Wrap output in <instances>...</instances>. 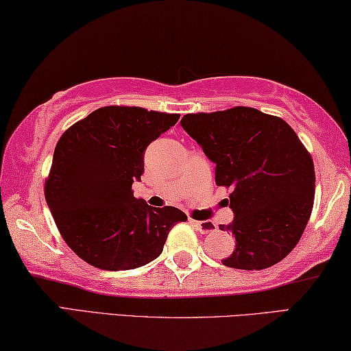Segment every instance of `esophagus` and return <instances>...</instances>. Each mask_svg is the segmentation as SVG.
<instances>
[{
	"label": "esophagus",
	"mask_w": 351,
	"mask_h": 351,
	"mask_svg": "<svg viewBox=\"0 0 351 351\" xmlns=\"http://www.w3.org/2000/svg\"><path fill=\"white\" fill-rule=\"evenodd\" d=\"M194 225L197 226V230L202 234H210V232H214L217 230V225L214 223L213 220H200V222H194Z\"/></svg>",
	"instance_id": "1"
}]
</instances>
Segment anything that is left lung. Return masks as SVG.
<instances>
[{
    "mask_svg": "<svg viewBox=\"0 0 351 351\" xmlns=\"http://www.w3.org/2000/svg\"><path fill=\"white\" fill-rule=\"evenodd\" d=\"M182 128L216 163L217 186L231 188L234 220L220 225L236 237L223 265L265 269L291 253L315 204V165L280 117L236 106L186 114Z\"/></svg>",
    "mask_w": 351,
    "mask_h": 351,
    "instance_id": "8db88e82",
    "label": "left lung"
}]
</instances>
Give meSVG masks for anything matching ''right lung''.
I'll return each mask as SVG.
<instances>
[{
	"label": "right lung",
	"mask_w": 351,
	"mask_h": 351,
	"mask_svg": "<svg viewBox=\"0 0 351 351\" xmlns=\"http://www.w3.org/2000/svg\"><path fill=\"white\" fill-rule=\"evenodd\" d=\"M179 114L104 106L66 129L55 146L45 197L61 237L89 265L119 271L162 254L169 231L186 214L135 199L147 145Z\"/></svg>",
	"instance_id": "right-lung-1"
}]
</instances>
